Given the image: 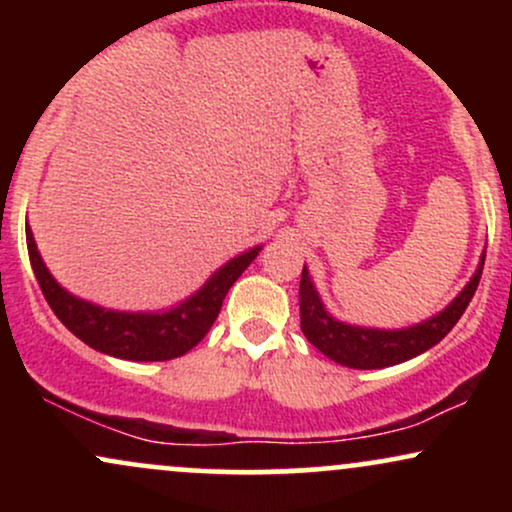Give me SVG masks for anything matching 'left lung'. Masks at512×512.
Segmentation results:
<instances>
[{
    "instance_id": "left-lung-1",
    "label": "left lung",
    "mask_w": 512,
    "mask_h": 512,
    "mask_svg": "<svg viewBox=\"0 0 512 512\" xmlns=\"http://www.w3.org/2000/svg\"><path fill=\"white\" fill-rule=\"evenodd\" d=\"M486 252L481 255L479 269L474 272L472 281L464 286L460 296L452 301L443 313H438L431 320L421 322V325L409 327V330H363V327L344 325V322L334 320L322 305L317 296L313 281H310L308 269L303 267L301 274V289H298V303H301V330L308 342L320 349L334 363H342L349 368H387L395 363H404L409 358L424 354V351L436 346L440 339L457 325L469 301H472L474 291H477L481 269H484Z\"/></svg>"
}]
</instances>
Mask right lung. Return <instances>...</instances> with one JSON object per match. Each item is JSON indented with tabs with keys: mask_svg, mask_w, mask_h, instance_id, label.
<instances>
[{
	"mask_svg": "<svg viewBox=\"0 0 512 512\" xmlns=\"http://www.w3.org/2000/svg\"><path fill=\"white\" fill-rule=\"evenodd\" d=\"M26 245L40 291H43L52 313L60 317L62 325L91 349L127 358V361H168V358L187 354L192 346L202 342L204 334L211 330L214 320L219 317L228 289L236 284L238 276L248 269V264L260 252V248H252L233 257L190 301L180 303L178 308L168 310V313L154 315L115 313V310L98 308V305L74 298L50 276L48 267L40 260L31 231H26Z\"/></svg>",
	"mask_w": 512,
	"mask_h": 512,
	"instance_id": "right-lung-1",
	"label": "right lung"
}]
</instances>
